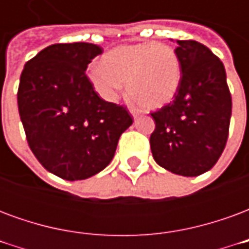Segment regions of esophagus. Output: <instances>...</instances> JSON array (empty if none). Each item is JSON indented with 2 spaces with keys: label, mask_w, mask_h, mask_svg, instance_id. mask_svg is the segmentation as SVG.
Returning a JSON list of instances; mask_svg holds the SVG:
<instances>
[{
  "label": "esophagus",
  "mask_w": 249,
  "mask_h": 249,
  "mask_svg": "<svg viewBox=\"0 0 249 249\" xmlns=\"http://www.w3.org/2000/svg\"><path fill=\"white\" fill-rule=\"evenodd\" d=\"M129 112H130V114H132V116H133V119H136V117H137V116H140V112H139V110H137V109H130Z\"/></svg>",
  "instance_id": "34e87169"
}]
</instances>
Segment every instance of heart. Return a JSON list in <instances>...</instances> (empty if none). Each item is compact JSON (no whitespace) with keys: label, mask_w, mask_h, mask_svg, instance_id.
<instances>
[{"label":"heart","mask_w":249,"mask_h":249,"mask_svg":"<svg viewBox=\"0 0 249 249\" xmlns=\"http://www.w3.org/2000/svg\"><path fill=\"white\" fill-rule=\"evenodd\" d=\"M93 88L113 101L126 82L129 98L155 110L172 101L181 80V65L171 46L156 42L125 44L105 53L101 66L89 71Z\"/></svg>","instance_id":"heart-1"}]
</instances>
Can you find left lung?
Masks as SVG:
<instances>
[{
	"instance_id": "left-lung-1",
	"label": "left lung",
	"mask_w": 249,
	"mask_h": 249,
	"mask_svg": "<svg viewBox=\"0 0 249 249\" xmlns=\"http://www.w3.org/2000/svg\"><path fill=\"white\" fill-rule=\"evenodd\" d=\"M181 80L175 100L152 113L151 149L160 167L180 176L207 172L224 151L232 98L223 62L197 41H178Z\"/></svg>"
}]
</instances>
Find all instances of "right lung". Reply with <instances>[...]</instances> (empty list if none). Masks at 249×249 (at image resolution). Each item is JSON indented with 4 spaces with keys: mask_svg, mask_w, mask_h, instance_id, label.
Returning a JSON list of instances; mask_svg holds the SVG:
<instances>
[{
    "mask_svg": "<svg viewBox=\"0 0 249 249\" xmlns=\"http://www.w3.org/2000/svg\"><path fill=\"white\" fill-rule=\"evenodd\" d=\"M103 49L94 44H54L25 64L18 112L26 140L41 165L69 181L101 172L133 120L121 105L98 97L85 74Z\"/></svg>",
    "mask_w": 249,
    "mask_h": 249,
    "instance_id": "1",
    "label": "right lung"
}]
</instances>
